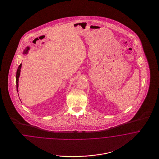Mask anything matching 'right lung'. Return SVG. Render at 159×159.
<instances>
[{"label": "right lung", "mask_w": 159, "mask_h": 159, "mask_svg": "<svg viewBox=\"0 0 159 159\" xmlns=\"http://www.w3.org/2000/svg\"><path fill=\"white\" fill-rule=\"evenodd\" d=\"M28 50H29V48L27 47V48L25 49V50L24 51V53H27ZM21 64H20L19 67H18V69L16 70V90L18 91V79H19V76L20 75V71H21Z\"/></svg>", "instance_id": "1"}]
</instances>
